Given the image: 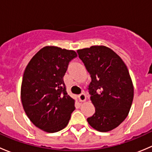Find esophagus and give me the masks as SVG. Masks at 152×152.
<instances>
[{
	"label": "esophagus",
	"instance_id": "esophagus-1",
	"mask_svg": "<svg viewBox=\"0 0 152 152\" xmlns=\"http://www.w3.org/2000/svg\"><path fill=\"white\" fill-rule=\"evenodd\" d=\"M79 99L80 102H85L86 100V96L85 93H81L79 96Z\"/></svg>",
	"mask_w": 152,
	"mask_h": 152
}]
</instances>
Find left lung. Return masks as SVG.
<instances>
[{
    "instance_id": "obj_1",
    "label": "left lung",
    "mask_w": 152,
    "mask_h": 152,
    "mask_svg": "<svg viewBox=\"0 0 152 152\" xmlns=\"http://www.w3.org/2000/svg\"><path fill=\"white\" fill-rule=\"evenodd\" d=\"M77 53L91 77L88 90L96 112L87 122L97 131H111L125 120L132 104L134 87L126 65L117 53L103 45Z\"/></svg>"
}]
</instances>
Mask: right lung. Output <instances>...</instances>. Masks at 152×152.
<instances>
[{
    "label": "right lung",
    "instance_id": "add662e5",
    "mask_svg": "<svg viewBox=\"0 0 152 152\" xmlns=\"http://www.w3.org/2000/svg\"><path fill=\"white\" fill-rule=\"evenodd\" d=\"M77 56L72 50L46 46L32 57L21 85L24 111L37 127L49 133L63 129L75 110L63 77L69 62Z\"/></svg>",
    "mask_w": 152,
    "mask_h": 152
}]
</instances>
